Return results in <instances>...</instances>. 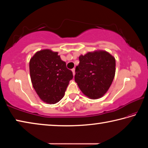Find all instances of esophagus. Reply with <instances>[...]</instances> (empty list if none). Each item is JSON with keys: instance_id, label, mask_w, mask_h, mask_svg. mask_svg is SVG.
Listing matches in <instances>:
<instances>
[{"instance_id": "esophagus-1", "label": "esophagus", "mask_w": 148, "mask_h": 148, "mask_svg": "<svg viewBox=\"0 0 148 148\" xmlns=\"http://www.w3.org/2000/svg\"><path fill=\"white\" fill-rule=\"evenodd\" d=\"M72 73H73V75L74 76L75 75V69H72Z\"/></svg>"}]
</instances>
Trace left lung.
Here are the masks:
<instances>
[{
	"instance_id": "1",
	"label": "left lung",
	"mask_w": 148,
	"mask_h": 148,
	"mask_svg": "<svg viewBox=\"0 0 148 148\" xmlns=\"http://www.w3.org/2000/svg\"><path fill=\"white\" fill-rule=\"evenodd\" d=\"M79 60V65L75 71V82L89 98H101L114 80L116 59L108 52L99 50L81 55Z\"/></svg>"
}]
</instances>
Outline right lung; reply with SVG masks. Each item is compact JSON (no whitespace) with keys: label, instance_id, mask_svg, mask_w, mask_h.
Wrapping results in <instances>:
<instances>
[{"label":"right lung","instance_id":"right-lung-1","mask_svg":"<svg viewBox=\"0 0 148 148\" xmlns=\"http://www.w3.org/2000/svg\"><path fill=\"white\" fill-rule=\"evenodd\" d=\"M30 76L35 91L42 101L56 104L61 101L73 78L57 52L46 49L37 51L29 62Z\"/></svg>","mask_w":148,"mask_h":148}]
</instances>
